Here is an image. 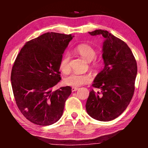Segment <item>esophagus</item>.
<instances>
[{
  "mask_svg": "<svg viewBox=\"0 0 148 148\" xmlns=\"http://www.w3.org/2000/svg\"><path fill=\"white\" fill-rule=\"evenodd\" d=\"M77 89H78V88H77V87H72V92L76 91H77Z\"/></svg>",
  "mask_w": 148,
  "mask_h": 148,
  "instance_id": "34e87169",
  "label": "esophagus"
}]
</instances>
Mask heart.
<instances>
[{"label":"heart","mask_w":148,"mask_h":148,"mask_svg":"<svg viewBox=\"0 0 148 148\" xmlns=\"http://www.w3.org/2000/svg\"><path fill=\"white\" fill-rule=\"evenodd\" d=\"M76 51L82 57L90 62L93 60L96 57V51L91 46L87 44L79 45L76 47ZM70 59L71 56L69 53H66L62 57L61 62H60V69L64 74H69L71 71L70 66ZM91 66L94 69H98L101 66V62L99 61H95L92 62ZM92 77L89 74H77L72 73L69 76L66 77L64 79V84L67 86L78 87L82 85L89 84L91 82Z\"/></svg>","instance_id":"b5f03b06"}]
</instances>
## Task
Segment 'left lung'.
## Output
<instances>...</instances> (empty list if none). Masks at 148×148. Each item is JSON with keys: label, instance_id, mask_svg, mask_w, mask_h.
Returning <instances> with one entry per match:
<instances>
[{"label": "left lung", "instance_id": "8db88e82", "mask_svg": "<svg viewBox=\"0 0 148 148\" xmlns=\"http://www.w3.org/2000/svg\"><path fill=\"white\" fill-rule=\"evenodd\" d=\"M91 36L101 35L104 67L97 75L86 102L87 114L101 121H112L128 106L134 92L137 74L136 59L125 42L108 31L98 29L89 32Z\"/></svg>", "mask_w": 148, "mask_h": 148}]
</instances>
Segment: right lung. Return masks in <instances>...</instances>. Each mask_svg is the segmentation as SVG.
Returning <instances> with one entry per match:
<instances>
[{
  "label": "right lung",
  "instance_id": "right-lung-1",
  "mask_svg": "<svg viewBox=\"0 0 148 148\" xmlns=\"http://www.w3.org/2000/svg\"><path fill=\"white\" fill-rule=\"evenodd\" d=\"M73 37L47 32L27 42L17 55L11 73L12 90L20 112L34 124L52 125L63 113L71 87L52 88L61 79L60 62Z\"/></svg>",
  "mask_w": 148,
  "mask_h": 148
}]
</instances>
